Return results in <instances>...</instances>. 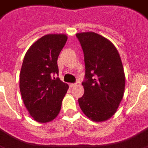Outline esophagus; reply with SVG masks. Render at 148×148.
<instances>
[{"label": "esophagus", "instance_id": "1", "mask_svg": "<svg viewBox=\"0 0 148 148\" xmlns=\"http://www.w3.org/2000/svg\"><path fill=\"white\" fill-rule=\"evenodd\" d=\"M76 85V84H73V83H71V84H69V87L73 88V87H75Z\"/></svg>", "mask_w": 148, "mask_h": 148}]
</instances>
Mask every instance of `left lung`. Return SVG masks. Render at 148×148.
Wrapping results in <instances>:
<instances>
[{
  "label": "left lung",
  "mask_w": 148,
  "mask_h": 148,
  "mask_svg": "<svg viewBox=\"0 0 148 148\" xmlns=\"http://www.w3.org/2000/svg\"><path fill=\"white\" fill-rule=\"evenodd\" d=\"M84 56V93L78 99L81 110L94 122L114 114L123 99L125 74L118 50L110 40L94 32L76 34Z\"/></svg>",
  "instance_id": "left-lung-1"
}]
</instances>
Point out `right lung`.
I'll use <instances>...</instances> for the list:
<instances>
[{
	"label": "right lung",
	"mask_w": 148,
	"mask_h": 148,
	"mask_svg": "<svg viewBox=\"0 0 148 148\" xmlns=\"http://www.w3.org/2000/svg\"><path fill=\"white\" fill-rule=\"evenodd\" d=\"M65 34H47L30 46L20 72V92L35 121L46 123L59 114L68 85L56 78L58 56L67 42Z\"/></svg>",
	"instance_id": "1"
}]
</instances>
